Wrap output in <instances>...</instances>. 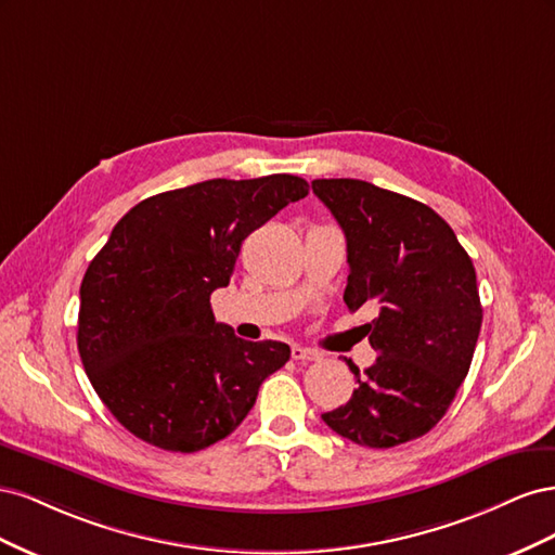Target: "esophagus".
I'll return each mask as SVG.
<instances>
[{
    "mask_svg": "<svg viewBox=\"0 0 555 555\" xmlns=\"http://www.w3.org/2000/svg\"><path fill=\"white\" fill-rule=\"evenodd\" d=\"M292 359H294V361H317V359H319V354H317L314 349L294 345V347H292Z\"/></svg>",
    "mask_w": 555,
    "mask_h": 555,
    "instance_id": "esophagus-1",
    "label": "esophagus"
}]
</instances>
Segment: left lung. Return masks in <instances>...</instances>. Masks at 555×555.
I'll return each instance as SVG.
<instances>
[{"label":"left lung","mask_w":555,"mask_h":555,"mask_svg":"<svg viewBox=\"0 0 555 555\" xmlns=\"http://www.w3.org/2000/svg\"><path fill=\"white\" fill-rule=\"evenodd\" d=\"M347 241L345 304L373 308L365 335L377 361L324 424L371 449L422 438L449 410L479 338L481 304L473 259L426 204L373 182L312 180Z\"/></svg>","instance_id":"8db88e82"}]
</instances>
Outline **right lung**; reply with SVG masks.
I'll use <instances>...</instances> for the list:
<instances>
[{
	"mask_svg": "<svg viewBox=\"0 0 555 555\" xmlns=\"http://www.w3.org/2000/svg\"><path fill=\"white\" fill-rule=\"evenodd\" d=\"M308 190L289 173L215 178L150 196L113 227L80 284L78 354L139 440L180 453L224 440L289 361V345L217 324L210 294L229 284L249 233Z\"/></svg>",
	"mask_w": 555,
	"mask_h": 555,
	"instance_id": "add662e5",
	"label": "right lung"
}]
</instances>
